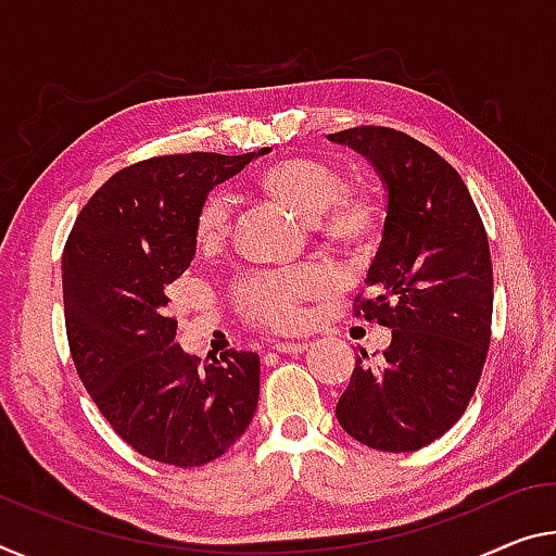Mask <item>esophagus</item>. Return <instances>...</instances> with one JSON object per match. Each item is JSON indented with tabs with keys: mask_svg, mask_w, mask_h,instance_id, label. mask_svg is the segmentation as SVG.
<instances>
[{
	"mask_svg": "<svg viewBox=\"0 0 556 556\" xmlns=\"http://www.w3.org/2000/svg\"><path fill=\"white\" fill-rule=\"evenodd\" d=\"M271 349L279 351V354H304L306 343L304 341H277Z\"/></svg>",
	"mask_w": 556,
	"mask_h": 556,
	"instance_id": "1",
	"label": "esophagus"
}]
</instances>
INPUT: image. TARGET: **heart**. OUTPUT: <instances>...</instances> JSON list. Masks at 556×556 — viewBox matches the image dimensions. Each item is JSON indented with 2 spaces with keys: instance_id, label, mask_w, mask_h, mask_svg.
<instances>
[{
  "instance_id": "heart-1",
  "label": "heart",
  "mask_w": 556,
  "mask_h": 556,
  "mask_svg": "<svg viewBox=\"0 0 556 556\" xmlns=\"http://www.w3.org/2000/svg\"><path fill=\"white\" fill-rule=\"evenodd\" d=\"M247 190L257 192L289 213L309 223V230L331 250L346 257H364L376 247L383 227V207L376 195L346 188L341 173L309 157H281L247 178ZM230 227V200L207 195L200 202L192 235L202 252H213L225 242ZM333 277L324 269H299L285 277L252 279L237 289V304L254 324L271 329H296L304 321L302 306L309 299L326 296Z\"/></svg>"
}]
</instances>
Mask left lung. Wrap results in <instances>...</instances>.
<instances>
[{
	"mask_svg": "<svg viewBox=\"0 0 556 556\" xmlns=\"http://www.w3.org/2000/svg\"><path fill=\"white\" fill-rule=\"evenodd\" d=\"M329 140L376 167L386 192L383 240L354 312L391 329L376 361L361 349L337 418L374 451H420L455 426L490 346L488 232L455 167L420 140L358 126Z\"/></svg>",
	"mask_w": 556,
	"mask_h": 556,
	"instance_id": "1",
	"label": "left lung"
}]
</instances>
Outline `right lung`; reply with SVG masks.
Here are the masks:
<instances>
[{
  "label": "right lung",
  "mask_w": 556,
  "mask_h": 556,
  "mask_svg": "<svg viewBox=\"0 0 556 556\" xmlns=\"http://www.w3.org/2000/svg\"><path fill=\"white\" fill-rule=\"evenodd\" d=\"M264 153H182L123 167L86 202L66 240L61 277L76 374L111 428L151 460H215L257 410L260 356L185 354L167 287L195 257L200 202Z\"/></svg>",
  "instance_id": "obj_1"
}]
</instances>
